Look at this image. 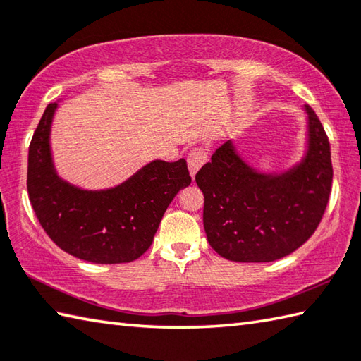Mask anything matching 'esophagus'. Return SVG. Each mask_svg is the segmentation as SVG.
<instances>
[{
	"mask_svg": "<svg viewBox=\"0 0 361 361\" xmlns=\"http://www.w3.org/2000/svg\"><path fill=\"white\" fill-rule=\"evenodd\" d=\"M208 159V152L203 148H194L189 152L188 154V167H189V173L191 176H195V173L199 172V169L207 162Z\"/></svg>",
	"mask_w": 361,
	"mask_h": 361,
	"instance_id": "34e87169",
	"label": "esophagus"
}]
</instances>
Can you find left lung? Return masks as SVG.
<instances>
[{
  "instance_id": "8db88e82",
  "label": "left lung",
  "mask_w": 361,
  "mask_h": 361,
  "mask_svg": "<svg viewBox=\"0 0 361 361\" xmlns=\"http://www.w3.org/2000/svg\"><path fill=\"white\" fill-rule=\"evenodd\" d=\"M306 153L284 172H259L232 140L216 149L195 181L203 192L208 243L233 262H273L298 249L316 231L331 192L330 142L310 106Z\"/></svg>"
}]
</instances>
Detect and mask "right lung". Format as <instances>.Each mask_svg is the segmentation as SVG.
Wrapping results in <instances>:
<instances>
[{
	"instance_id": "obj_1",
	"label": "right lung",
	"mask_w": 361,
	"mask_h": 361,
	"mask_svg": "<svg viewBox=\"0 0 361 361\" xmlns=\"http://www.w3.org/2000/svg\"><path fill=\"white\" fill-rule=\"evenodd\" d=\"M58 102L39 121L28 152V195L45 233L56 246L93 264H126L152 246L167 207L191 185L185 159H154L121 185L88 191L58 176L50 129Z\"/></svg>"
}]
</instances>
